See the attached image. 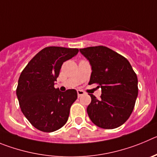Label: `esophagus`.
Wrapping results in <instances>:
<instances>
[{"mask_svg":"<svg viewBox=\"0 0 157 157\" xmlns=\"http://www.w3.org/2000/svg\"><path fill=\"white\" fill-rule=\"evenodd\" d=\"M84 94H85V92H84V91H82V90H78V91H77V94H78V97H80V96L84 95Z\"/></svg>","mask_w":157,"mask_h":157,"instance_id":"esophagus-1","label":"esophagus"}]
</instances>
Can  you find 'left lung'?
<instances>
[{"label": "left lung", "mask_w": 157, "mask_h": 157, "mask_svg": "<svg viewBox=\"0 0 157 157\" xmlns=\"http://www.w3.org/2000/svg\"><path fill=\"white\" fill-rule=\"evenodd\" d=\"M91 66L88 84L101 87L98 99L90 94L87 112L96 126L113 129L121 126L131 116L138 93V78L126 58L105 46L80 49Z\"/></svg>", "instance_id": "8db88e82"}]
</instances>
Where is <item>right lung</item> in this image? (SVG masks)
<instances>
[{
  "label": "right lung",
  "mask_w": 157,
  "mask_h": 157,
  "mask_svg": "<svg viewBox=\"0 0 157 157\" xmlns=\"http://www.w3.org/2000/svg\"><path fill=\"white\" fill-rule=\"evenodd\" d=\"M77 48L47 47L39 52L22 70L16 89L22 113L32 125L44 132L60 129L68 121L74 89L62 92L55 88L62 65L78 53Z\"/></svg>",
  "instance_id": "obj_1"
}]
</instances>
